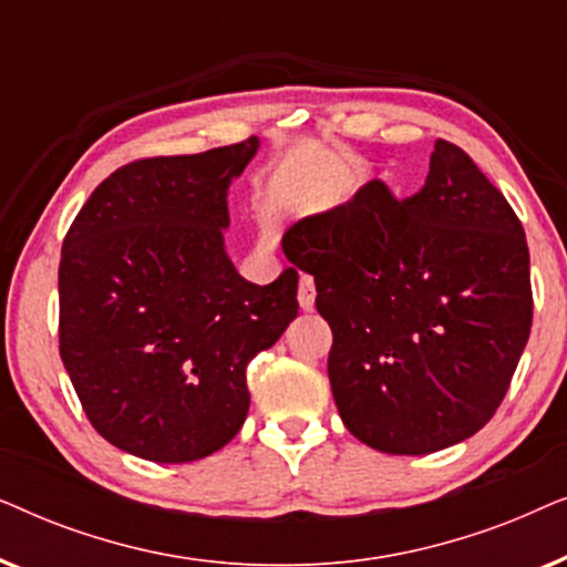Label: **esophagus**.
<instances>
[{
  "instance_id": "34e87169",
  "label": "esophagus",
  "mask_w": 567,
  "mask_h": 567,
  "mask_svg": "<svg viewBox=\"0 0 567 567\" xmlns=\"http://www.w3.org/2000/svg\"><path fill=\"white\" fill-rule=\"evenodd\" d=\"M315 281L312 276H301L299 278V291H297V299H299V307L305 309V312H312L315 309Z\"/></svg>"
}]
</instances>
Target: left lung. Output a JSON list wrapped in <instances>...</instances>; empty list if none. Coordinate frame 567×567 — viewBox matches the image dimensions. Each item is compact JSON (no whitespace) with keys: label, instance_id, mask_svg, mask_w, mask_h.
I'll list each match as a JSON object with an SVG mask.
<instances>
[{"label":"left lung","instance_id":"1","mask_svg":"<svg viewBox=\"0 0 567 567\" xmlns=\"http://www.w3.org/2000/svg\"><path fill=\"white\" fill-rule=\"evenodd\" d=\"M284 252L315 276L346 429L386 454H431L495 415L532 330L529 247L503 193L439 138L398 200L371 181L301 219Z\"/></svg>","mask_w":567,"mask_h":567}]
</instances>
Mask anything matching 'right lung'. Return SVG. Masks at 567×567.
<instances>
[{
	"instance_id": "add662e5",
	"label": "right lung",
	"mask_w": 567,
	"mask_h": 567,
	"mask_svg": "<svg viewBox=\"0 0 567 567\" xmlns=\"http://www.w3.org/2000/svg\"><path fill=\"white\" fill-rule=\"evenodd\" d=\"M260 142L115 169L61 245L59 353L84 415L162 464L219 452L243 429L245 369L297 317L299 274L258 286L224 250L227 190Z\"/></svg>"
}]
</instances>
